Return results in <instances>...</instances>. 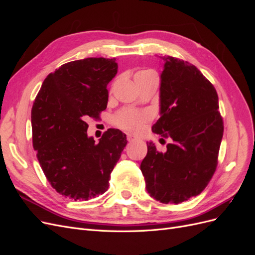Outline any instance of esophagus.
Returning <instances> with one entry per match:
<instances>
[{"label": "esophagus", "instance_id": "esophagus-1", "mask_svg": "<svg viewBox=\"0 0 255 255\" xmlns=\"http://www.w3.org/2000/svg\"><path fill=\"white\" fill-rule=\"evenodd\" d=\"M128 141H134V140H136V137L132 134H128Z\"/></svg>", "mask_w": 255, "mask_h": 255}]
</instances>
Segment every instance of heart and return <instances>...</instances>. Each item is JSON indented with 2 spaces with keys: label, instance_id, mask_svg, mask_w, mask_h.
Segmentation results:
<instances>
[{
  "label": "heart",
  "instance_id": "b5f03b06",
  "mask_svg": "<svg viewBox=\"0 0 255 255\" xmlns=\"http://www.w3.org/2000/svg\"><path fill=\"white\" fill-rule=\"evenodd\" d=\"M150 75H156L155 72L152 70H148V69H144V70L137 71L135 74V81L138 82L142 79L148 78ZM150 116L146 113H137L129 110H125L118 113L115 116L114 122L115 125L119 127L122 129L130 130V132H137L138 129L141 128L144 122L149 120Z\"/></svg>",
  "mask_w": 255,
  "mask_h": 255
}]
</instances>
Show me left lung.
Returning <instances> with one entry per match:
<instances>
[{"label": "left lung", "mask_w": 255, "mask_h": 255, "mask_svg": "<svg viewBox=\"0 0 255 255\" xmlns=\"http://www.w3.org/2000/svg\"><path fill=\"white\" fill-rule=\"evenodd\" d=\"M160 75V117L152 132L171 138L167 151L146 142L140 165L145 188L161 203L187 201L201 194L218 164L223 135L218 95L197 67L172 56H163Z\"/></svg>", "instance_id": "8db88e82"}]
</instances>
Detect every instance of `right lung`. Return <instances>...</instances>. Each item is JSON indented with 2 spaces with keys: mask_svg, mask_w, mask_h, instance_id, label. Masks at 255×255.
<instances>
[{
  "mask_svg": "<svg viewBox=\"0 0 255 255\" xmlns=\"http://www.w3.org/2000/svg\"><path fill=\"white\" fill-rule=\"evenodd\" d=\"M116 58L89 57L61 65L43 81L32 107L33 146L51 186L74 201L109 188L111 172L128 143L110 128L97 143L87 136L88 118L99 119L117 74Z\"/></svg>",
  "mask_w": 255,
  "mask_h": 255,
  "instance_id": "add662e5",
  "label": "right lung"
}]
</instances>
